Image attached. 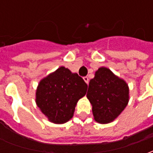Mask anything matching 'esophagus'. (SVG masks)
<instances>
[{
  "mask_svg": "<svg viewBox=\"0 0 153 153\" xmlns=\"http://www.w3.org/2000/svg\"><path fill=\"white\" fill-rule=\"evenodd\" d=\"M83 80L85 81V83H87V84H88V82H89V79H88V77H83Z\"/></svg>",
  "mask_w": 153,
  "mask_h": 153,
  "instance_id": "34e87169",
  "label": "esophagus"
}]
</instances>
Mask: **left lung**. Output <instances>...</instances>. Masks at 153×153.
<instances>
[{
    "label": "left lung",
    "instance_id": "left-lung-1",
    "mask_svg": "<svg viewBox=\"0 0 153 153\" xmlns=\"http://www.w3.org/2000/svg\"><path fill=\"white\" fill-rule=\"evenodd\" d=\"M87 97L93 106L94 120L100 124H108L128 105V84L109 69L101 67L90 80Z\"/></svg>",
    "mask_w": 153,
    "mask_h": 153
}]
</instances>
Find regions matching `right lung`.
Here are the masks:
<instances>
[{
    "mask_svg": "<svg viewBox=\"0 0 153 153\" xmlns=\"http://www.w3.org/2000/svg\"><path fill=\"white\" fill-rule=\"evenodd\" d=\"M87 88L78 74L61 66L39 82L36 103L51 122L64 124L73 117L77 102L85 96Z\"/></svg>",
    "mask_w": 153,
    "mask_h": 153,
    "instance_id": "right-lung-1",
    "label": "right lung"
}]
</instances>
